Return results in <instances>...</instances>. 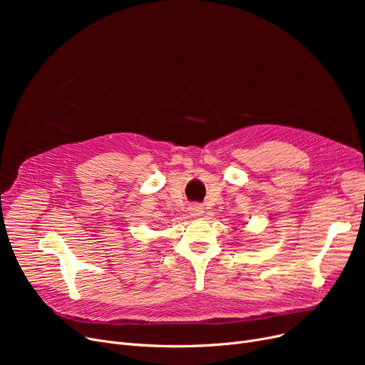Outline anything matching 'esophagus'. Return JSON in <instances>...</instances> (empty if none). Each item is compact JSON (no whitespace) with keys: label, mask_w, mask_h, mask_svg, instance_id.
<instances>
[{"label":"esophagus","mask_w":365,"mask_h":365,"mask_svg":"<svg viewBox=\"0 0 365 365\" xmlns=\"http://www.w3.org/2000/svg\"><path fill=\"white\" fill-rule=\"evenodd\" d=\"M202 213H204L202 205H200V204L190 205V215H192V216H195V217H200Z\"/></svg>","instance_id":"esophagus-1"}]
</instances>
